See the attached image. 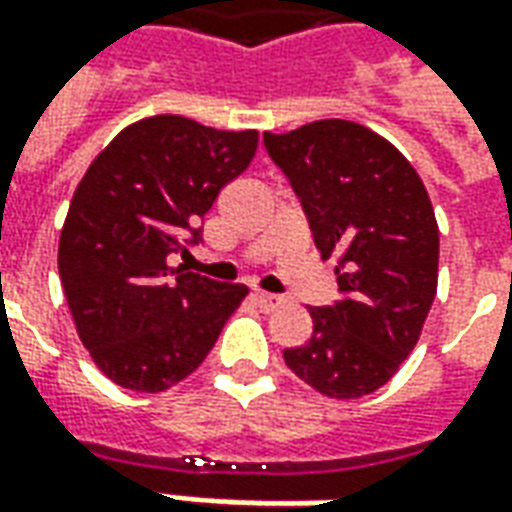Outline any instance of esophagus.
<instances>
[{
	"mask_svg": "<svg viewBox=\"0 0 512 512\" xmlns=\"http://www.w3.org/2000/svg\"><path fill=\"white\" fill-rule=\"evenodd\" d=\"M255 301L257 304H260V310H266V312H271V310H277L279 304H282V296H274V293H263V290H255Z\"/></svg>",
	"mask_w": 512,
	"mask_h": 512,
	"instance_id": "34e87169",
	"label": "esophagus"
}]
</instances>
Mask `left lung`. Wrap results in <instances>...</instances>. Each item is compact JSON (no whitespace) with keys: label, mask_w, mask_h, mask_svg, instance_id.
<instances>
[{"label":"left lung","mask_w":512,"mask_h":512,"mask_svg":"<svg viewBox=\"0 0 512 512\" xmlns=\"http://www.w3.org/2000/svg\"><path fill=\"white\" fill-rule=\"evenodd\" d=\"M307 213L321 257L337 255L340 301L310 307L312 337L285 351L296 376L337 400L376 392L403 365L439 282V224L417 169L376 131L315 120L263 134Z\"/></svg>","instance_id":"8db88e82"}]
</instances>
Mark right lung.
<instances>
[{"mask_svg":"<svg viewBox=\"0 0 512 512\" xmlns=\"http://www.w3.org/2000/svg\"><path fill=\"white\" fill-rule=\"evenodd\" d=\"M255 150L257 131L156 115L123 128L84 172L57 266L79 340L117 386L164 392L191 376L246 299V285L169 268V255L200 241L202 216Z\"/></svg>","mask_w":512,"mask_h":512,"instance_id":"add662e5","label":"right lung"}]
</instances>
